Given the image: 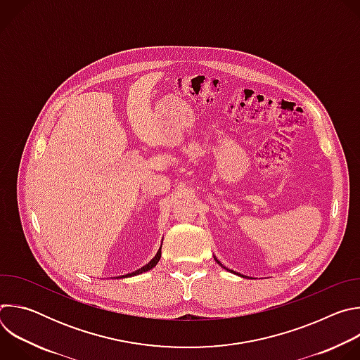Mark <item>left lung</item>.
I'll use <instances>...</instances> for the list:
<instances>
[{
	"instance_id": "1",
	"label": "left lung",
	"mask_w": 360,
	"mask_h": 360,
	"mask_svg": "<svg viewBox=\"0 0 360 360\" xmlns=\"http://www.w3.org/2000/svg\"><path fill=\"white\" fill-rule=\"evenodd\" d=\"M214 259H215V262H218V264H219V266H222L225 271H228V272H231V274H235V275H239V276H243V275H240V274H238V272H235V271H232V269H228L226 266H224V265H222V264H221V262L217 259V256H214ZM245 278H246V276H245Z\"/></svg>"
}]
</instances>
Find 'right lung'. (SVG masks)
I'll use <instances>...</instances> for the list:
<instances>
[{"mask_svg": "<svg viewBox=\"0 0 360 360\" xmlns=\"http://www.w3.org/2000/svg\"><path fill=\"white\" fill-rule=\"evenodd\" d=\"M161 249H162V242H161V246H160V249H158L157 255L153 256V258H152V259H150L145 266H142V268H139V269H136V271H134V272H131V274H127V275L118 276V278L121 279V278H131V276H136V275H141V274H143V272L150 271L152 268H155V266H157V264H158V262H160V259H161Z\"/></svg>", "mask_w": 360, "mask_h": 360, "instance_id": "1", "label": "right lung"}]
</instances>
